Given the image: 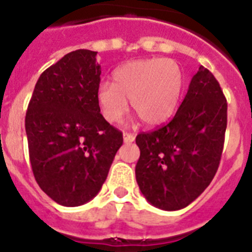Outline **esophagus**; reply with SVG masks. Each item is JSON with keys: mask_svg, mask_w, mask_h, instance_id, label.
Here are the masks:
<instances>
[{"mask_svg": "<svg viewBox=\"0 0 252 252\" xmlns=\"http://www.w3.org/2000/svg\"><path fill=\"white\" fill-rule=\"evenodd\" d=\"M124 141H125V144H131V142L135 141V136H133V135H131V133L124 132Z\"/></svg>", "mask_w": 252, "mask_h": 252, "instance_id": "34e87169", "label": "esophagus"}]
</instances>
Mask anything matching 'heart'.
I'll list each match as a JSON object with an SVG mask.
<instances>
[{
	"label": "heart",
	"mask_w": 252,
	"mask_h": 252,
	"mask_svg": "<svg viewBox=\"0 0 252 252\" xmlns=\"http://www.w3.org/2000/svg\"><path fill=\"white\" fill-rule=\"evenodd\" d=\"M115 84L102 82L97 99L104 119L111 124L122 120L131 107L150 126L168 120L174 112L183 90V73L174 60L149 58L120 66Z\"/></svg>",
	"instance_id": "1"
}]
</instances>
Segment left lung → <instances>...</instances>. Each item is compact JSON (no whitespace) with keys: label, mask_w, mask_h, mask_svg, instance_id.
<instances>
[{"label":"left lung","mask_w":252,"mask_h":252,"mask_svg":"<svg viewBox=\"0 0 252 252\" xmlns=\"http://www.w3.org/2000/svg\"><path fill=\"white\" fill-rule=\"evenodd\" d=\"M227 127V102L215 75L199 66L177 113L136 136V182L146 201L164 211L186 208L217 171Z\"/></svg>","instance_id":"obj_1"}]
</instances>
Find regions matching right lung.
Returning <instances> with one entry per match:
<instances>
[{
    "label": "right lung",
    "mask_w": 252,
    "mask_h": 252,
    "mask_svg": "<svg viewBox=\"0 0 252 252\" xmlns=\"http://www.w3.org/2000/svg\"><path fill=\"white\" fill-rule=\"evenodd\" d=\"M97 51L64 55L40 75L25 117L31 168L58 204L77 207L98 194L122 132L101 115Z\"/></svg>",
    "instance_id": "1"
}]
</instances>
